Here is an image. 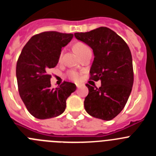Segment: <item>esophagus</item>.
<instances>
[{
    "mask_svg": "<svg viewBox=\"0 0 156 156\" xmlns=\"http://www.w3.org/2000/svg\"><path fill=\"white\" fill-rule=\"evenodd\" d=\"M81 87V85H80V84H76V87L77 88H80Z\"/></svg>",
    "mask_w": 156,
    "mask_h": 156,
    "instance_id": "esophagus-1",
    "label": "esophagus"
}]
</instances>
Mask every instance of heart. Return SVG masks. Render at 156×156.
<instances>
[{
	"label": "heart",
	"instance_id": "1",
	"mask_svg": "<svg viewBox=\"0 0 156 156\" xmlns=\"http://www.w3.org/2000/svg\"><path fill=\"white\" fill-rule=\"evenodd\" d=\"M74 49H75L76 51L77 52V54L79 55L80 56L82 55L83 53H84L85 51L88 50H90V48L83 42H78L76 43L75 45H74ZM62 57V52L61 53L60 56H59V59H61ZM67 76L69 78L70 80L74 81H79L81 78V75L79 72L76 71V70H69V71L67 73Z\"/></svg>",
	"mask_w": 156,
	"mask_h": 156
}]
</instances>
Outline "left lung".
<instances>
[{"label": "left lung", "instance_id": "obj_1", "mask_svg": "<svg viewBox=\"0 0 156 156\" xmlns=\"http://www.w3.org/2000/svg\"><path fill=\"white\" fill-rule=\"evenodd\" d=\"M74 35L92 48L94 58L90 80L101 83L99 88L86 84L89 93L84 100L85 110L95 118L111 120L123 109L131 93L133 70L130 50L122 37L107 27Z\"/></svg>", "mask_w": 156, "mask_h": 156}]
</instances>
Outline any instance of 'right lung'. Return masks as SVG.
<instances>
[{
	"label": "right lung",
	"instance_id": "obj_1",
	"mask_svg": "<svg viewBox=\"0 0 156 156\" xmlns=\"http://www.w3.org/2000/svg\"><path fill=\"white\" fill-rule=\"evenodd\" d=\"M73 37L72 34L43 32L33 36L22 50L16 65L19 95L32 115L40 119L61 115L66 100L76 89L74 83L64 82L51 87L49 69L57 66L62 48Z\"/></svg>",
	"mask_w": 156,
	"mask_h": 156
}]
</instances>
